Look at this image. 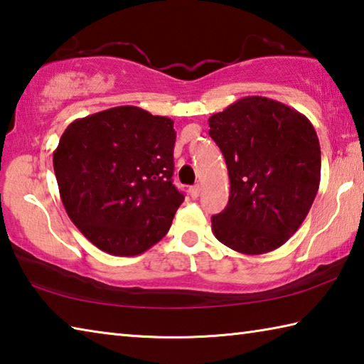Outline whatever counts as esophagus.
<instances>
[{"instance_id": "1", "label": "esophagus", "mask_w": 364, "mask_h": 364, "mask_svg": "<svg viewBox=\"0 0 364 364\" xmlns=\"http://www.w3.org/2000/svg\"><path fill=\"white\" fill-rule=\"evenodd\" d=\"M189 194H191V197H199V194H200V186L199 184H196V186H191L189 188Z\"/></svg>"}]
</instances>
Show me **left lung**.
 <instances>
[{
    "label": "left lung",
    "instance_id": "1",
    "mask_svg": "<svg viewBox=\"0 0 364 364\" xmlns=\"http://www.w3.org/2000/svg\"><path fill=\"white\" fill-rule=\"evenodd\" d=\"M230 175V200L212 217L215 237L245 255L281 247L315 200L321 149L311 122L263 96H245L208 119Z\"/></svg>",
    "mask_w": 364,
    "mask_h": 364
}]
</instances>
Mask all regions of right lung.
Segmentation results:
<instances>
[{"mask_svg": "<svg viewBox=\"0 0 364 364\" xmlns=\"http://www.w3.org/2000/svg\"><path fill=\"white\" fill-rule=\"evenodd\" d=\"M173 120L120 106L72 122L53 154L65 212L97 249L139 255L168 232L184 196L171 183Z\"/></svg>", "mask_w": 364, "mask_h": 364, "instance_id": "obj_1", "label": "right lung"}]
</instances>
